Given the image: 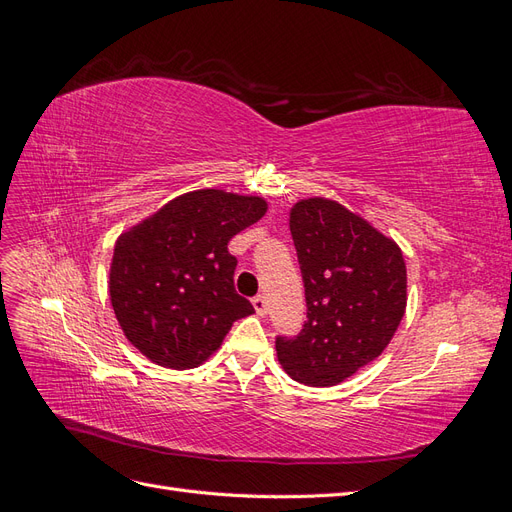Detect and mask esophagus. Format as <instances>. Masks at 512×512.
<instances>
[{
	"mask_svg": "<svg viewBox=\"0 0 512 512\" xmlns=\"http://www.w3.org/2000/svg\"><path fill=\"white\" fill-rule=\"evenodd\" d=\"M252 305H254L258 316H265L267 314V299L262 297V294H256V297L252 299Z\"/></svg>",
	"mask_w": 512,
	"mask_h": 512,
	"instance_id": "obj_1",
	"label": "esophagus"
}]
</instances>
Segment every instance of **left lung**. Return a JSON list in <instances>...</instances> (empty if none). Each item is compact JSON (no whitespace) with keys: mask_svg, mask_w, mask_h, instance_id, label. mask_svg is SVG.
<instances>
[{"mask_svg":"<svg viewBox=\"0 0 512 512\" xmlns=\"http://www.w3.org/2000/svg\"><path fill=\"white\" fill-rule=\"evenodd\" d=\"M290 232L305 286L299 335L275 337L286 374L333 386L384 352L406 312V262L397 243L329 198L301 200Z\"/></svg>","mask_w":512,"mask_h":512,"instance_id":"1","label":"left lung"}]
</instances>
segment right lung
Returning a JSON list of instances; mask_svg holds the SVG:
<instances>
[{
	"label": "right lung",
	"mask_w": 512,
	"mask_h": 512,
	"mask_svg": "<svg viewBox=\"0 0 512 512\" xmlns=\"http://www.w3.org/2000/svg\"><path fill=\"white\" fill-rule=\"evenodd\" d=\"M267 211L258 196L198 190L123 232L111 262L119 327L153 363L192 369L222 346L232 322L254 314L235 290L228 241Z\"/></svg>",
	"instance_id": "obj_1"
}]
</instances>
